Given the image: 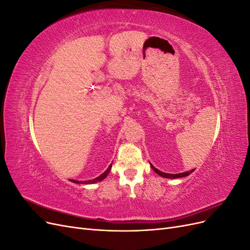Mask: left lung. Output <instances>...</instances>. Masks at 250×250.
<instances>
[{"instance_id": "obj_1", "label": "left lung", "mask_w": 250, "mask_h": 250, "mask_svg": "<svg viewBox=\"0 0 250 250\" xmlns=\"http://www.w3.org/2000/svg\"><path fill=\"white\" fill-rule=\"evenodd\" d=\"M151 168L153 169V171L155 173H157L158 175L162 176V177H165V178H180V177H186L188 175H190V174L192 172H194V170H191V171H188V172H184V173H178V174H169V173H165V172H162L160 170H157L154 166L152 164H150Z\"/></svg>"}]
</instances>
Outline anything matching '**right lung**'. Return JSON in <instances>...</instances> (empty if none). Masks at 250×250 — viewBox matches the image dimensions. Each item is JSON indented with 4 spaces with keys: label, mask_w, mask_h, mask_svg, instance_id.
<instances>
[{
    "label": "right lung",
    "mask_w": 250,
    "mask_h": 250,
    "mask_svg": "<svg viewBox=\"0 0 250 250\" xmlns=\"http://www.w3.org/2000/svg\"><path fill=\"white\" fill-rule=\"evenodd\" d=\"M111 169V165H109V167L106 169L104 173H102L101 175H99L98 177L94 178V179H89V180H84V181H79V180H75V179H70V181L74 184H84V185H92V184H96V183H99V181H102L105 177H106Z\"/></svg>",
    "instance_id": "right-lung-1"
}]
</instances>
